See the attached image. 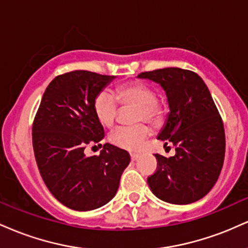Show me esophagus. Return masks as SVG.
<instances>
[{
	"instance_id": "esophagus-1",
	"label": "esophagus",
	"mask_w": 248,
	"mask_h": 248,
	"mask_svg": "<svg viewBox=\"0 0 248 248\" xmlns=\"http://www.w3.org/2000/svg\"><path fill=\"white\" fill-rule=\"evenodd\" d=\"M139 158V154H135V153H132L130 154V160L132 161H136Z\"/></svg>"
}]
</instances>
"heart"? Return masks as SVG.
Returning a JSON list of instances; mask_svg holds the SVG:
<instances>
[{"mask_svg":"<svg viewBox=\"0 0 248 248\" xmlns=\"http://www.w3.org/2000/svg\"><path fill=\"white\" fill-rule=\"evenodd\" d=\"M118 102L122 106L138 108L134 121H146L150 124H160L164 114V107L155 91L149 85L140 81H129L116 87L114 94L109 91L99 92L93 101V110L102 126H114L118 116ZM150 135L147 124H138L132 127L116 128L109 135V142L116 148L129 152H138Z\"/></svg>","mask_w":248,"mask_h":248,"instance_id":"1","label":"heart"}]
</instances>
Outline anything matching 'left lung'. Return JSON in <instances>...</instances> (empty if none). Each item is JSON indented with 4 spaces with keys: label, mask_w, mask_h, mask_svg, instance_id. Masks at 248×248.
I'll return each instance as SVG.
<instances>
[{
    "label": "left lung",
    "mask_w": 248,
    "mask_h": 248,
    "mask_svg": "<svg viewBox=\"0 0 248 248\" xmlns=\"http://www.w3.org/2000/svg\"><path fill=\"white\" fill-rule=\"evenodd\" d=\"M139 77L166 91L170 113L157 139L176 147L169 158L155 154L157 168L148 186L168 203H193L212 189L223 168L225 132L217 106L203 79L190 70L166 67Z\"/></svg>",
    "instance_id": "1"
}]
</instances>
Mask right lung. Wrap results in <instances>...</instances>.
I'll use <instances>...</instances> for the list:
<instances>
[{
	"label": "right lung",
	"instance_id": "right-lung-1",
	"mask_svg": "<svg viewBox=\"0 0 248 248\" xmlns=\"http://www.w3.org/2000/svg\"><path fill=\"white\" fill-rule=\"evenodd\" d=\"M114 78L82 70L57 76L33 119V153L43 181L57 201L77 211L108 203L130 162L126 150L108 143L99 156L84 153L88 144L104 139L93 101Z\"/></svg>",
	"mask_w": 248,
	"mask_h": 248
}]
</instances>
